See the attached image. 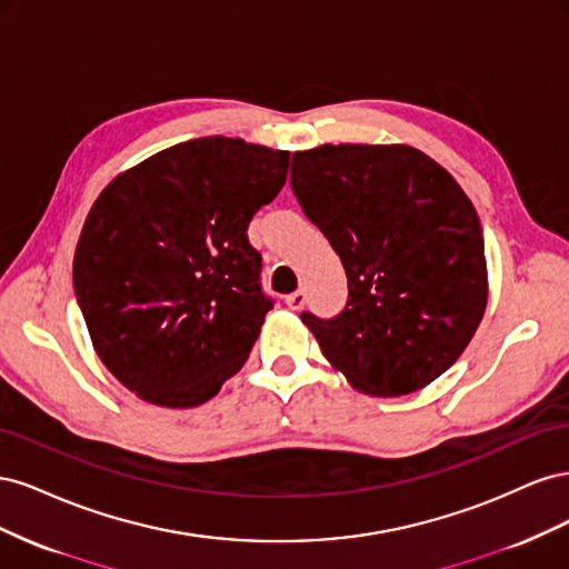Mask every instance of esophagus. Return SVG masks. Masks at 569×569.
Listing matches in <instances>:
<instances>
[{
  "instance_id": "obj_1",
  "label": "esophagus",
  "mask_w": 569,
  "mask_h": 569,
  "mask_svg": "<svg viewBox=\"0 0 569 569\" xmlns=\"http://www.w3.org/2000/svg\"><path fill=\"white\" fill-rule=\"evenodd\" d=\"M284 303L291 308V311H301L303 303H306V295L299 289V291H291V295L284 297Z\"/></svg>"
}]
</instances>
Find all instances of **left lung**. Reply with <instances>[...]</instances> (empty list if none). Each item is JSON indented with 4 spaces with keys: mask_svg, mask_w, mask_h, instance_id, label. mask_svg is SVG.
I'll return each instance as SVG.
<instances>
[{
    "mask_svg": "<svg viewBox=\"0 0 569 569\" xmlns=\"http://www.w3.org/2000/svg\"><path fill=\"white\" fill-rule=\"evenodd\" d=\"M291 189L347 270L330 320L301 313L322 356L370 396L435 382L487 308L485 234L446 168L406 144H322L291 159Z\"/></svg>",
    "mask_w": 569,
    "mask_h": 569,
    "instance_id": "1",
    "label": "left lung"
}]
</instances>
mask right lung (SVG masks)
Listing matches in <instances>:
<instances>
[{
  "instance_id": "1",
  "label": "right lung",
  "mask_w": 569,
  "mask_h": 569,
  "mask_svg": "<svg viewBox=\"0 0 569 569\" xmlns=\"http://www.w3.org/2000/svg\"><path fill=\"white\" fill-rule=\"evenodd\" d=\"M287 168L289 151L199 137L120 173L94 201L76 297L101 363L140 399L194 408L244 366L272 308L247 230Z\"/></svg>"
}]
</instances>
